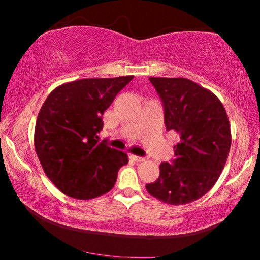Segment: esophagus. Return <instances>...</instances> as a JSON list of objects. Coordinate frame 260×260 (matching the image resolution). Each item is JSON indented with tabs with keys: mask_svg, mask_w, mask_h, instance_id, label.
I'll use <instances>...</instances> for the list:
<instances>
[{
	"mask_svg": "<svg viewBox=\"0 0 260 260\" xmlns=\"http://www.w3.org/2000/svg\"><path fill=\"white\" fill-rule=\"evenodd\" d=\"M131 159L134 160L136 162H141V161H144V158L143 157H139V156H135V155H131Z\"/></svg>",
	"mask_w": 260,
	"mask_h": 260,
	"instance_id": "1",
	"label": "esophagus"
}]
</instances>
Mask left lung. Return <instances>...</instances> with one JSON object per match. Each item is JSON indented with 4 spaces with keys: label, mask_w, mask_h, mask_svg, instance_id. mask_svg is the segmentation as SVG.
I'll return each instance as SVG.
<instances>
[{
    "label": "left lung",
    "mask_w": 260,
    "mask_h": 260,
    "mask_svg": "<svg viewBox=\"0 0 260 260\" xmlns=\"http://www.w3.org/2000/svg\"><path fill=\"white\" fill-rule=\"evenodd\" d=\"M164 104L167 131L180 135L173 161L161 162L148 192L170 205L201 199L217 182L230 153L231 125L212 91L186 78H149Z\"/></svg>",
    "instance_id": "1"
}]
</instances>
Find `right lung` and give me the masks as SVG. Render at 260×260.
<instances>
[{
    "instance_id": "add662e5",
    "label": "right lung",
    "mask_w": 260,
    "mask_h": 260,
    "mask_svg": "<svg viewBox=\"0 0 260 260\" xmlns=\"http://www.w3.org/2000/svg\"><path fill=\"white\" fill-rule=\"evenodd\" d=\"M134 76L81 79L56 87L42 104L34 147L43 171L57 189L77 200L107 193L125 152L100 142L102 116Z\"/></svg>"
}]
</instances>
